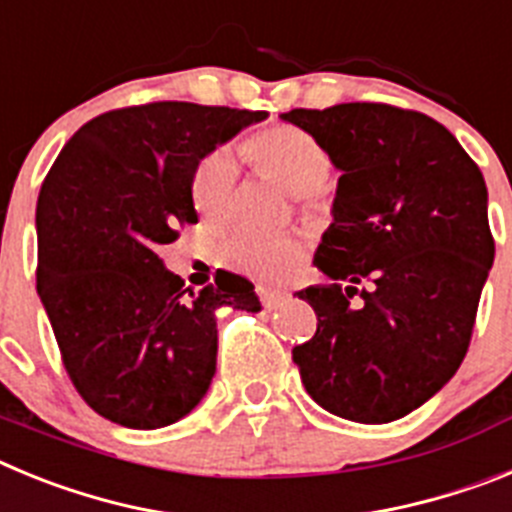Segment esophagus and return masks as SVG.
Instances as JSON below:
<instances>
[{
	"label": "esophagus",
	"instance_id": "34e87169",
	"mask_svg": "<svg viewBox=\"0 0 512 512\" xmlns=\"http://www.w3.org/2000/svg\"><path fill=\"white\" fill-rule=\"evenodd\" d=\"M284 292H279V289H264L261 292V305H264V310H277L279 305H282L284 300Z\"/></svg>",
	"mask_w": 512,
	"mask_h": 512
}]
</instances>
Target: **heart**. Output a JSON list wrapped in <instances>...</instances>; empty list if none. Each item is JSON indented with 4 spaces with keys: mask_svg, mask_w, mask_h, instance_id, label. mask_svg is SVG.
I'll use <instances>...</instances> for the list:
<instances>
[{
    "mask_svg": "<svg viewBox=\"0 0 512 512\" xmlns=\"http://www.w3.org/2000/svg\"><path fill=\"white\" fill-rule=\"evenodd\" d=\"M246 156L266 176L282 184L297 197H307L325 187L333 171L328 148L312 133L297 125H271L246 143ZM238 166L228 151H212L200 161L192 176V205L207 223H223L233 202ZM307 243L295 235L261 238L238 233L223 248V259L230 269L261 282H279L302 264Z\"/></svg>",
    "mask_w": 512,
    "mask_h": 512,
    "instance_id": "heart-1",
    "label": "heart"
}]
</instances>
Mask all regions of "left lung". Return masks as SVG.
Here are the masks:
<instances>
[{"instance_id":"left-lung-1","label":"left lung","mask_w":512,"mask_h":512,"mask_svg":"<svg viewBox=\"0 0 512 512\" xmlns=\"http://www.w3.org/2000/svg\"><path fill=\"white\" fill-rule=\"evenodd\" d=\"M282 120L315 135L343 171L312 261L330 284L297 292L318 330L292 359L320 408L390 423L467 356L495 259L485 176L441 122L395 104L300 107Z\"/></svg>"}]
</instances>
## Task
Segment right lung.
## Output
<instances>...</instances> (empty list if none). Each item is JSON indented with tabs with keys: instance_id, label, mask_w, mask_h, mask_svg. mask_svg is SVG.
Masks as SVG:
<instances>
[{
	"instance_id": "right-lung-1",
	"label": "right lung",
	"mask_w": 512,
	"mask_h": 512,
	"mask_svg": "<svg viewBox=\"0 0 512 512\" xmlns=\"http://www.w3.org/2000/svg\"><path fill=\"white\" fill-rule=\"evenodd\" d=\"M261 110L192 102L120 107L81 125L40 187L38 295L76 392L102 418L153 431L205 397L217 361L215 310L259 312L253 284L220 271L200 292L158 248L197 223L202 158Z\"/></svg>"
}]
</instances>
